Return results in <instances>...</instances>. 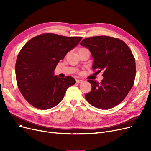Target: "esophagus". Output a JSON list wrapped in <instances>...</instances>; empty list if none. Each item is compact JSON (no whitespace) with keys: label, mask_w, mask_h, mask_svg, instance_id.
<instances>
[{"label":"esophagus","mask_w":151,"mask_h":151,"mask_svg":"<svg viewBox=\"0 0 151 151\" xmlns=\"http://www.w3.org/2000/svg\"><path fill=\"white\" fill-rule=\"evenodd\" d=\"M76 81L77 83L80 84V83H82L83 82V80H79V79H76Z\"/></svg>","instance_id":"obj_1"}]
</instances>
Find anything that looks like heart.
<instances>
[{"instance_id": "heart-1", "label": "heart", "mask_w": 151, "mask_h": 151, "mask_svg": "<svg viewBox=\"0 0 151 151\" xmlns=\"http://www.w3.org/2000/svg\"><path fill=\"white\" fill-rule=\"evenodd\" d=\"M83 49H86V48H84V47H82V48L80 49V50H83Z\"/></svg>"}]
</instances>
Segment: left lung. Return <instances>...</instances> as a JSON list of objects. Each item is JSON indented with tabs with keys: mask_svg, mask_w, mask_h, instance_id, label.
Returning a JSON list of instances; mask_svg holds the SVG:
<instances>
[{
	"mask_svg": "<svg viewBox=\"0 0 151 151\" xmlns=\"http://www.w3.org/2000/svg\"><path fill=\"white\" fill-rule=\"evenodd\" d=\"M81 45L88 48L94 59L92 68L104 71L100 83L88 80L91 91L85 95L89 104L101 109L112 108L122 101L134 84L135 59L121 40L106 35L85 38Z\"/></svg>",
	"mask_w": 151,
	"mask_h": 151,
	"instance_id": "obj_1",
	"label": "left lung"
}]
</instances>
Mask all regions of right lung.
Listing matches in <instances>:
<instances>
[{"mask_svg":"<svg viewBox=\"0 0 151 151\" xmlns=\"http://www.w3.org/2000/svg\"><path fill=\"white\" fill-rule=\"evenodd\" d=\"M81 37L46 33L31 38L19 51L15 65L17 85L22 96L34 107L48 109L62 100L70 86L76 83L70 76H54V70Z\"/></svg>","mask_w":151,"mask_h":151,"instance_id":"1","label":"right lung"}]
</instances>
